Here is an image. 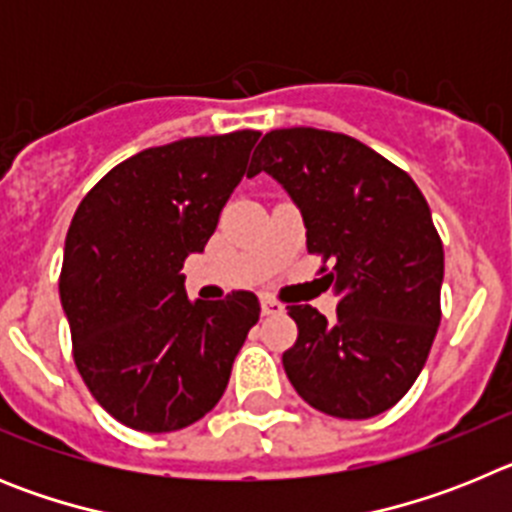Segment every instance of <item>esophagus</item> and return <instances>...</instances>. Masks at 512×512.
Returning a JSON list of instances; mask_svg holds the SVG:
<instances>
[{"instance_id":"obj_1","label":"esophagus","mask_w":512,"mask_h":512,"mask_svg":"<svg viewBox=\"0 0 512 512\" xmlns=\"http://www.w3.org/2000/svg\"><path fill=\"white\" fill-rule=\"evenodd\" d=\"M261 312H264L266 318H269V315H282L284 305L279 300H274V297H264V300H261Z\"/></svg>"}]
</instances>
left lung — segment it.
Here are the masks:
<instances>
[{
  "instance_id": "1",
  "label": "left lung",
  "mask_w": 512,
  "mask_h": 512,
  "mask_svg": "<svg viewBox=\"0 0 512 512\" xmlns=\"http://www.w3.org/2000/svg\"><path fill=\"white\" fill-rule=\"evenodd\" d=\"M266 171L297 202L307 253L338 297L328 323L289 305L295 346L284 372L297 395L333 418L390 410L413 387L441 323L443 243L418 184L361 140L315 128L264 135L248 174ZM331 269H327V261Z\"/></svg>"
}]
</instances>
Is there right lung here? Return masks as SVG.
Masks as SVG:
<instances>
[{"instance_id":"1","label":"right lung","mask_w":512,"mask_h":512,"mask_svg":"<svg viewBox=\"0 0 512 512\" xmlns=\"http://www.w3.org/2000/svg\"><path fill=\"white\" fill-rule=\"evenodd\" d=\"M259 135L146 148L76 207L58 277L71 354L94 400L128 428L169 433L205 418L259 320L253 292L189 302L179 274L215 233Z\"/></svg>"}]
</instances>
